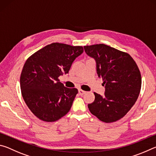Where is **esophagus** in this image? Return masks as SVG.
Here are the masks:
<instances>
[{
	"mask_svg": "<svg viewBox=\"0 0 156 156\" xmlns=\"http://www.w3.org/2000/svg\"><path fill=\"white\" fill-rule=\"evenodd\" d=\"M78 93L80 95V96H83V95H84L86 93V91L82 90V89H78Z\"/></svg>",
	"mask_w": 156,
	"mask_h": 156,
	"instance_id": "obj_1",
	"label": "esophagus"
}]
</instances>
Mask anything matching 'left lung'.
<instances>
[{
    "mask_svg": "<svg viewBox=\"0 0 156 156\" xmlns=\"http://www.w3.org/2000/svg\"><path fill=\"white\" fill-rule=\"evenodd\" d=\"M96 63L98 76L105 85L104 96L94 93L88 108L102 122H115L125 116L138 99L142 78L136 62L127 53L105 44L84 46ZM104 85V86H105Z\"/></svg>",
    "mask_w": 156,
    "mask_h": 156,
    "instance_id": "obj_1",
    "label": "left lung"
}]
</instances>
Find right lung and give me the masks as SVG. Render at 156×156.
Here are the masks:
<instances>
[{"label": "right lung", "instance_id": "obj_1", "mask_svg": "<svg viewBox=\"0 0 156 156\" xmlns=\"http://www.w3.org/2000/svg\"><path fill=\"white\" fill-rule=\"evenodd\" d=\"M83 52L81 46L54 43L26 60L20 79L21 93L29 109L39 119L54 122L69 112L78 89L65 87L58 78L68 73Z\"/></svg>", "mask_w": 156, "mask_h": 156}]
</instances>
